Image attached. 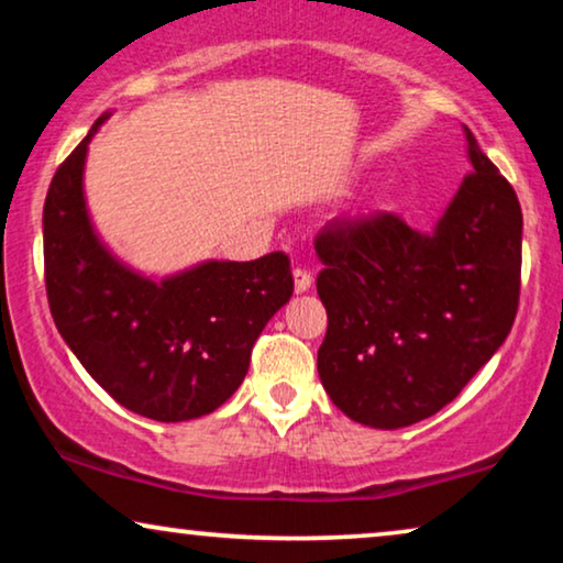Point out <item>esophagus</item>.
Segmentation results:
<instances>
[{"label":"esophagus","mask_w":563,"mask_h":563,"mask_svg":"<svg viewBox=\"0 0 563 563\" xmlns=\"http://www.w3.org/2000/svg\"><path fill=\"white\" fill-rule=\"evenodd\" d=\"M310 287H312V274L307 272V268L297 266V268H295V289H297V291H307Z\"/></svg>","instance_id":"esophagus-1"}]
</instances>
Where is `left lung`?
<instances>
[{"mask_svg":"<svg viewBox=\"0 0 563 563\" xmlns=\"http://www.w3.org/2000/svg\"><path fill=\"white\" fill-rule=\"evenodd\" d=\"M472 172L420 235L389 212L343 214L314 238L328 310L318 372L341 412L395 430L435 415L495 356L520 302L522 212L466 128Z\"/></svg>","mask_w":563,"mask_h":563,"instance_id":"obj_1","label":"left lung"}]
</instances>
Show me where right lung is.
<instances>
[{
	"mask_svg": "<svg viewBox=\"0 0 563 563\" xmlns=\"http://www.w3.org/2000/svg\"><path fill=\"white\" fill-rule=\"evenodd\" d=\"M104 118L56 168L43 205L45 295L81 366L130 412L181 422L241 387L261 330L295 291L289 256L210 261L161 284L120 266L89 225L81 172Z\"/></svg>",
	"mask_w": 563,
	"mask_h": 563,
	"instance_id": "obj_1",
	"label": "right lung"
}]
</instances>
